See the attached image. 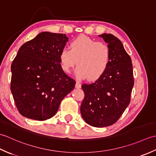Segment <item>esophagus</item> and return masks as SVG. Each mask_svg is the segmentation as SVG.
Instances as JSON below:
<instances>
[{"label": "esophagus", "instance_id": "1", "mask_svg": "<svg viewBox=\"0 0 156 156\" xmlns=\"http://www.w3.org/2000/svg\"><path fill=\"white\" fill-rule=\"evenodd\" d=\"M75 87H76V88H81V84H80V82H79V81H76Z\"/></svg>", "mask_w": 156, "mask_h": 156}]
</instances>
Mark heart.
<instances>
[{
	"instance_id": "obj_1",
	"label": "heart",
	"mask_w": 156,
	"mask_h": 156,
	"mask_svg": "<svg viewBox=\"0 0 156 156\" xmlns=\"http://www.w3.org/2000/svg\"><path fill=\"white\" fill-rule=\"evenodd\" d=\"M70 49L63 48L59 54L63 71L69 73L77 64L76 74L80 79L95 80L107 70L111 59L108 45L85 35L73 39Z\"/></svg>"
}]
</instances>
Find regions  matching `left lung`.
<instances>
[{
	"label": "left lung",
	"mask_w": 156,
	"mask_h": 156,
	"mask_svg": "<svg viewBox=\"0 0 156 156\" xmlns=\"http://www.w3.org/2000/svg\"><path fill=\"white\" fill-rule=\"evenodd\" d=\"M98 36L111 48V62L97 80L82 85L84 98L80 112L88 124L105 127L117 122L128 107L134 80L131 59L121 41L110 34Z\"/></svg>",
	"instance_id": "left-lung-1"
}]
</instances>
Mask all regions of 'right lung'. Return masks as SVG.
Listing matches in <instances>:
<instances>
[{
  "label": "right lung",
  "instance_id": "right-lung-1",
  "mask_svg": "<svg viewBox=\"0 0 156 156\" xmlns=\"http://www.w3.org/2000/svg\"><path fill=\"white\" fill-rule=\"evenodd\" d=\"M68 37L41 32L19 48L11 65V90L19 113L37 121L56 114L76 81L62 69L59 54Z\"/></svg>",
  "mask_w": 156,
  "mask_h": 156
}]
</instances>
